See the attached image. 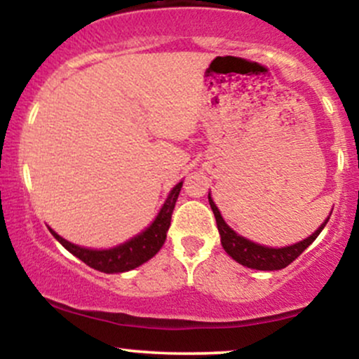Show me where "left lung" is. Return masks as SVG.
I'll return each mask as SVG.
<instances>
[{
    "mask_svg": "<svg viewBox=\"0 0 359 359\" xmlns=\"http://www.w3.org/2000/svg\"><path fill=\"white\" fill-rule=\"evenodd\" d=\"M209 204H211V209L214 212V217H216L217 229H219L221 234V245L222 248L226 250V253L229 255L233 259H236L241 265L248 266V269L255 270H280L285 269V266L290 265L295 258L302 255V251L309 248V245H312V241L319 236V233L323 231L324 226L327 224L329 217L324 221V224H320V228L309 236L307 240L297 243V245L285 246V248H269V246L257 245V243H251L246 238L240 236L226 224L224 219L221 217L219 209L216 208V204L212 203L211 196H209Z\"/></svg>",
    "mask_w": 359,
    "mask_h": 359,
    "instance_id": "1",
    "label": "left lung"
}]
</instances>
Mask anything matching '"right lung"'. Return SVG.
<instances>
[{
	"mask_svg": "<svg viewBox=\"0 0 359 359\" xmlns=\"http://www.w3.org/2000/svg\"><path fill=\"white\" fill-rule=\"evenodd\" d=\"M180 189H182V182H179L174 189H172L165 204L160 209L158 216H156V219L154 222H151L150 228H147L145 231L140 233L138 236L133 238V240L126 241L125 245H119L116 248H81V246L65 241L64 238H60L59 234L52 231V229L50 233L65 250L71 251L74 257L82 259V262H84L86 265H89L90 269L104 271V273H121V271L133 270L142 265V263L148 262L151 257H155V255L158 253V250L163 246V243H165L167 231L168 228H170L172 212H174Z\"/></svg>",
	"mask_w": 359,
	"mask_h": 359,
	"instance_id": "add662e5",
	"label": "right lung"
}]
</instances>
